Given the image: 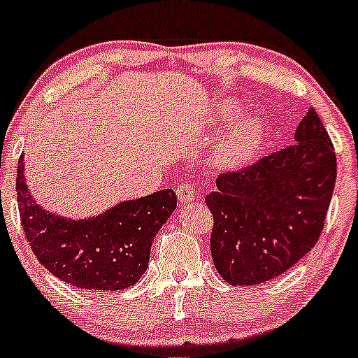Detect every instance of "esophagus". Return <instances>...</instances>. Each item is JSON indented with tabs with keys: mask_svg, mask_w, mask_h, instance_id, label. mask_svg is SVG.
Returning <instances> with one entry per match:
<instances>
[{
	"mask_svg": "<svg viewBox=\"0 0 358 358\" xmlns=\"http://www.w3.org/2000/svg\"><path fill=\"white\" fill-rule=\"evenodd\" d=\"M178 198L180 203H189L194 199V189L191 184L182 182L178 186Z\"/></svg>",
	"mask_w": 358,
	"mask_h": 358,
	"instance_id": "1",
	"label": "esophagus"
}]
</instances>
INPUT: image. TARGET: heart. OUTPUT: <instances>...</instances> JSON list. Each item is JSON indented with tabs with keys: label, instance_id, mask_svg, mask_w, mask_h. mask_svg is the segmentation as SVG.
<instances>
[{
	"label": "heart",
	"instance_id": "1",
	"mask_svg": "<svg viewBox=\"0 0 358 358\" xmlns=\"http://www.w3.org/2000/svg\"><path fill=\"white\" fill-rule=\"evenodd\" d=\"M264 128L259 119H249L232 129L218 145L217 162L220 165H239L255 153L261 145Z\"/></svg>",
	"mask_w": 358,
	"mask_h": 358
}]
</instances>
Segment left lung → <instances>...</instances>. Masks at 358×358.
<instances>
[{"mask_svg": "<svg viewBox=\"0 0 358 358\" xmlns=\"http://www.w3.org/2000/svg\"><path fill=\"white\" fill-rule=\"evenodd\" d=\"M336 180L333 141L310 107L295 143L224 172L205 198L217 271L230 285L276 278L316 245Z\"/></svg>", "mask_w": 358, "mask_h": 358, "instance_id": "8db88e82", "label": "left lung"}]
</instances>
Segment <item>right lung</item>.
<instances>
[{
    "label": "right lung",
    "mask_w": 358,
    "mask_h": 358,
    "mask_svg": "<svg viewBox=\"0 0 358 358\" xmlns=\"http://www.w3.org/2000/svg\"><path fill=\"white\" fill-rule=\"evenodd\" d=\"M17 169V201L27 241L56 278L83 290H122L148 268L153 237L178 206L172 189L119 203L99 217L70 220L42 210Z\"/></svg>",
    "instance_id": "add662e5"
}]
</instances>
